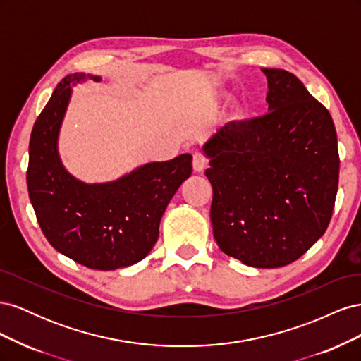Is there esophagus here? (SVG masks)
Masks as SVG:
<instances>
[{"label":"esophagus","mask_w":361,"mask_h":361,"mask_svg":"<svg viewBox=\"0 0 361 361\" xmlns=\"http://www.w3.org/2000/svg\"><path fill=\"white\" fill-rule=\"evenodd\" d=\"M206 167V158L203 154H200V152H194L192 155V169L194 171H203V169Z\"/></svg>","instance_id":"1"}]
</instances>
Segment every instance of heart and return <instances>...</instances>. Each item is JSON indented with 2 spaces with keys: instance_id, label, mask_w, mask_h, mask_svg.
Listing matches in <instances>:
<instances>
[{
  "instance_id": "heart-1",
  "label": "heart",
  "mask_w": 361,
  "mask_h": 361,
  "mask_svg": "<svg viewBox=\"0 0 361 361\" xmlns=\"http://www.w3.org/2000/svg\"><path fill=\"white\" fill-rule=\"evenodd\" d=\"M224 97H226V96H223V99H224ZM226 99H227V97H226ZM247 116H248V108H247V105H245V104H238V105H235V108H233L231 118L233 120L235 123H241L243 120L247 118Z\"/></svg>"
}]
</instances>
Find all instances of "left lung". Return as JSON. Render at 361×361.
I'll list each match as a JSON object with an SVG mask.
<instances>
[{"label":"left lung","mask_w":361,"mask_h":361,"mask_svg":"<svg viewBox=\"0 0 361 361\" xmlns=\"http://www.w3.org/2000/svg\"><path fill=\"white\" fill-rule=\"evenodd\" d=\"M268 113L206 141L211 221L223 253L255 268L301 257L330 224L338 185L333 118L293 73L262 69Z\"/></svg>","instance_id":"left-lung-1"}]
</instances>
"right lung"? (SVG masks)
Masks as SVG:
<instances>
[{
	"instance_id": "add662e5",
	"label": "right lung",
	"mask_w": 361,
	"mask_h": 361,
	"mask_svg": "<svg viewBox=\"0 0 361 361\" xmlns=\"http://www.w3.org/2000/svg\"><path fill=\"white\" fill-rule=\"evenodd\" d=\"M99 81V76L87 75ZM59 82L30 137L28 195L48 243L78 264L101 271L125 268L145 259L159 235V221L180 183L191 176L190 154L150 162L106 183H84L66 171L57 140L72 84Z\"/></svg>"
}]
</instances>
